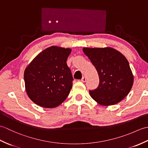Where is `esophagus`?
I'll return each mask as SVG.
<instances>
[{
    "label": "esophagus",
    "instance_id": "1",
    "mask_svg": "<svg viewBox=\"0 0 148 148\" xmlns=\"http://www.w3.org/2000/svg\"><path fill=\"white\" fill-rule=\"evenodd\" d=\"M81 81H82V82H86V77L85 76H83V77H82V79H81Z\"/></svg>",
    "mask_w": 148,
    "mask_h": 148
}]
</instances>
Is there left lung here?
<instances>
[{"label": "left lung", "mask_w": 148, "mask_h": 148, "mask_svg": "<svg viewBox=\"0 0 148 148\" xmlns=\"http://www.w3.org/2000/svg\"><path fill=\"white\" fill-rule=\"evenodd\" d=\"M99 76L96 89L90 90L92 98L102 106L119 102L128 95L132 87L134 77L127 58L111 48L83 49Z\"/></svg>", "instance_id": "8db88e82"}]
</instances>
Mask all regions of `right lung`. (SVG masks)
<instances>
[{
  "label": "right lung",
  "instance_id": "obj_1",
  "mask_svg": "<svg viewBox=\"0 0 148 148\" xmlns=\"http://www.w3.org/2000/svg\"><path fill=\"white\" fill-rule=\"evenodd\" d=\"M71 52L69 48L49 47L26 68L24 72L26 92L37 105L53 108L67 99L74 80L67 64Z\"/></svg>",
  "mask_w": 148,
  "mask_h": 148
}]
</instances>
